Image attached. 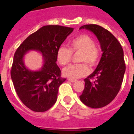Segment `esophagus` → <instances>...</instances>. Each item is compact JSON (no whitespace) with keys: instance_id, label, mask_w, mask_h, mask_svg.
<instances>
[{"instance_id":"obj_1","label":"esophagus","mask_w":134,"mask_h":134,"mask_svg":"<svg viewBox=\"0 0 134 134\" xmlns=\"http://www.w3.org/2000/svg\"><path fill=\"white\" fill-rule=\"evenodd\" d=\"M67 80H68L69 81L72 82V83H74V82H76V79H70V78H69V79H67Z\"/></svg>"}]
</instances>
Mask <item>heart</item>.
<instances>
[{"label":"heart","instance_id":"1","mask_svg":"<svg viewBox=\"0 0 134 134\" xmlns=\"http://www.w3.org/2000/svg\"><path fill=\"white\" fill-rule=\"evenodd\" d=\"M80 52L79 62L84 63L73 64L64 68L63 75L70 79H79L88 75L90 67H94L99 63L100 50L94 44V40L88 34H81L75 37L69 42V48L60 46L56 51L57 60L61 65H67L71 61L72 53Z\"/></svg>","mask_w":134,"mask_h":134}]
</instances>
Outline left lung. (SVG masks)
Segmentation results:
<instances>
[{
  "instance_id": "1",
  "label": "left lung",
  "mask_w": 134,
  "mask_h": 134,
  "mask_svg": "<svg viewBox=\"0 0 134 134\" xmlns=\"http://www.w3.org/2000/svg\"><path fill=\"white\" fill-rule=\"evenodd\" d=\"M87 29L95 35L103 51L97 67L84 79L85 88L80 99L92 108H102L114 99L120 90L126 66L120 43L108 30L96 24H88Z\"/></svg>"
}]
</instances>
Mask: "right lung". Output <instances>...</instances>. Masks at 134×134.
<instances>
[{"label": "right lung", "instance_id": "1", "mask_svg": "<svg viewBox=\"0 0 134 134\" xmlns=\"http://www.w3.org/2000/svg\"><path fill=\"white\" fill-rule=\"evenodd\" d=\"M74 28L62 26H44L22 42L14 55L11 78L22 103L35 112H44L56 102L58 88L65 79L61 77L56 64V51ZM30 50L43 53L44 65L39 71L26 68L23 56Z\"/></svg>", "mask_w": 134, "mask_h": 134}]
</instances>
